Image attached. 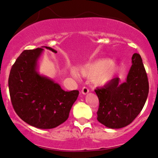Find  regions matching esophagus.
<instances>
[{"label":"esophagus","instance_id":"esophagus-1","mask_svg":"<svg viewBox=\"0 0 158 158\" xmlns=\"http://www.w3.org/2000/svg\"><path fill=\"white\" fill-rule=\"evenodd\" d=\"M88 92H89V89H88L87 87H85V86H84V87L82 88V89H81L82 94L85 95V94H87Z\"/></svg>","mask_w":158,"mask_h":158}]
</instances>
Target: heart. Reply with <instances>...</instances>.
Segmentation results:
<instances>
[{"label": "heart", "mask_w": 158, "mask_h": 158, "mask_svg": "<svg viewBox=\"0 0 158 158\" xmlns=\"http://www.w3.org/2000/svg\"><path fill=\"white\" fill-rule=\"evenodd\" d=\"M118 69L116 61L104 59L84 65L81 69V74L84 77L92 78L95 85L104 86L112 81Z\"/></svg>", "instance_id": "1"}]
</instances>
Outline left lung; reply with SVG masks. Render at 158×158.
<instances>
[{
    "label": "left lung",
    "instance_id": "obj_1",
    "mask_svg": "<svg viewBox=\"0 0 158 158\" xmlns=\"http://www.w3.org/2000/svg\"><path fill=\"white\" fill-rule=\"evenodd\" d=\"M126 81L112 79L95 92L99 98L97 120L106 127L119 129L127 126L143 110L149 92V83L140 55L135 53Z\"/></svg>",
    "mask_w": 158,
    "mask_h": 158
}]
</instances>
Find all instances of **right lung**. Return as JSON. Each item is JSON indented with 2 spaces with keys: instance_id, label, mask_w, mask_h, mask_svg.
Listing matches in <instances>:
<instances>
[{
  "instance_id": "add662e5",
  "label": "right lung",
  "mask_w": 158,
  "mask_h": 158,
  "mask_svg": "<svg viewBox=\"0 0 158 158\" xmlns=\"http://www.w3.org/2000/svg\"><path fill=\"white\" fill-rule=\"evenodd\" d=\"M48 46L25 50L12 66L8 88L12 105L22 120L39 129H52L68 119L79 96L78 90L66 92L59 84L38 72V61Z\"/></svg>"
}]
</instances>
